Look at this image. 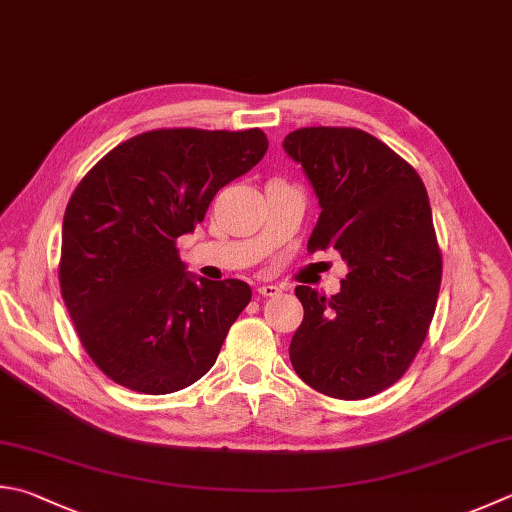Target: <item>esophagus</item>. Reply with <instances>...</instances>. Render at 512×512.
Listing matches in <instances>:
<instances>
[{"label":"esophagus","instance_id":"esophagus-1","mask_svg":"<svg viewBox=\"0 0 512 512\" xmlns=\"http://www.w3.org/2000/svg\"><path fill=\"white\" fill-rule=\"evenodd\" d=\"M256 292L260 296H276V294H281V287H278V285H258Z\"/></svg>","mask_w":512,"mask_h":512}]
</instances>
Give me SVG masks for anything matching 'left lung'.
Returning a JSON list of instances; mask_svg holds the SVG:
<instances>
[{"instance_id": "left-lung-1", "label": "left lung", "mask_w": 512, "mask_h": 512, "mask_svg": "<svg viewBox=\"0 0 512 512\" xmlns=\"http://www.w3.org/2000/svg\"><path fill=\"white\" fill-rule=\"evenodd\" d=\"M283 149L321 205L307 249H336L347 263L332 298L294 289L305 314L289 359L316 392L368 399L410 368L435 316L441 252L428 191L406 160L361 129H296Z\"/></svg>"}]
</instances>
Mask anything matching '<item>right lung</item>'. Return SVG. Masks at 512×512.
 Masks as SVG:
<instances>
[{
    "label": "right lung",
    "mask_w": 512,
    "mask_h": 512,
    "mask_svg": "<svg viewBox=\"0 0 512 512\" xmlns=\"http://www.w3.org/2000/svg\"><path fill=\"white\" fill-rule=\"evenodd\" d=\"M265 151L260 129L147 131L106 153L75 187L60 287L84 350L115 383L169 394L216 363L252 289L185 272L176 238Z\"/></svg>",
    "instance_id": "obj_1"
}]
</instances>
